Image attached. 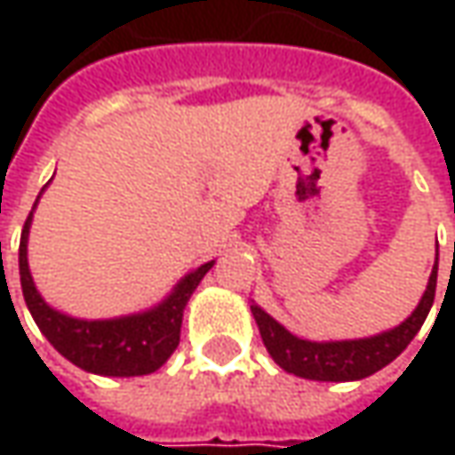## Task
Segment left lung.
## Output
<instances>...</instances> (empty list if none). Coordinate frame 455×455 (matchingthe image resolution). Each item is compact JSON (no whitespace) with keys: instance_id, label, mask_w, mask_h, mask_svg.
I'll list each match as a JSON object with an SVG mask.
<instances>
[{"instance_id":"1","label":"left lung","mask_w":455,"mask_h":455,"mask_svg":"<svg viewBox=\"0 0 455 455\" xmlns=\"http://www.w3.org/2000/svg\"><path fill=\"white\" fill-rule=\"evenodd\" d=\"M435 281H438V258L430 271L426 293L411 316L393 329L375 337H364V339L308 341L291 334L283 323L275 322L271 314H266L255 301L251 304V311H253V319L260 329L268 355L281 370L304 377V379H319V382H352V379L375 375L382 367H387L395 357L403 355V349L420 331V326L428 316L433 299H435Z\"/></svg>"}]
</instances>
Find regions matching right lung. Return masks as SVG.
<instances>
[{"mask_svg":"<svg viewBox=\"0 0 455 455\" xmlns=\"http://www.w3.org/2000/svg\"><path fill=\"white\" fill-rule=\"evenodd\" d=\"M44 192V189H43ZM40 192V195H43ZM40 197L35 200L37 207ZM35 207L27 218L20 237V281L22 296L32 314L35 323L40 326L47 341L76 367L103 377H139L156 372L166 359L174 355L182 331L184 306L189 296L200 286L204 273L215 266V260L202 263L200 268L187 273L182 281L172 289L156 306L147 311L116 316V319H78L62 314L44 301L32 281L29 263H27V240L32 228ZM2 258V243H0Z\"/></svg>","mask_w":455,"mask_h":455,"instance_id":"right-lung-1","label":"right lung"}]
</instances>
